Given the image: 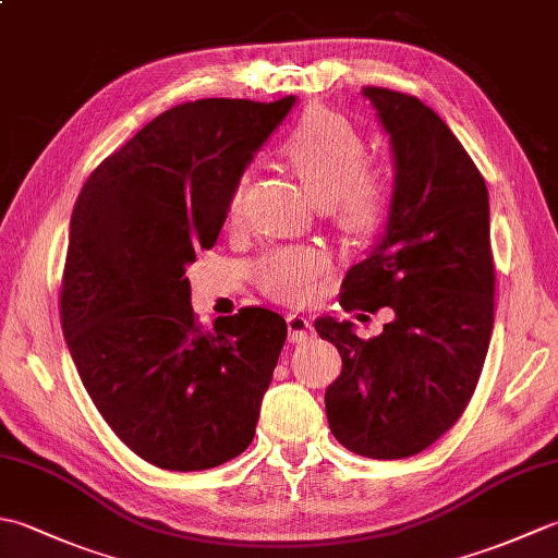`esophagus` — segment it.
I'll use <instances>...</instances> for the list:
<instances>
[{
	"label": "esophagus",
	"instance_id": "obj_1",
	"mask_svg": "<svg viewBox=\"0 0 558 558\" xmlns=\"http://www.w3.org/2000/svg\"><path fill=\"white\" fill-rule=\"evenodd\" d=\"M288 330H290V340L292 342H302L314 333L312 326V316L306 314H290L288 316Z\"/></svg>",
	"mask_w": 558,
	"mask_h": 558
}]
</instances>
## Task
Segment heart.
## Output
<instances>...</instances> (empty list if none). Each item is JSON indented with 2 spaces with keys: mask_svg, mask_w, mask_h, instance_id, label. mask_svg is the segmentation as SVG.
Listing matches in <instances>:
<instances>
[{
  "mask_svg": "<svg viewBox=\"0 0 558 558\" xmlns=\"http://www.w3.org/2000/svg\"><path fill=\"white\" fill-rule=\"evenodd\" d=\"M278 153L316 204H330L338 228L352 242H372L388 228L396 206L393 177L364 160L366 138L345 117L326 108L306 110L282 136ZM244 182V177H236L228 194L225 210L230 220L242 210ZM328 266L324 248L280 246L258 260L256 276L276 300L304 302Z\"/></svg>",
  "mask_w": 558,
  "mask_h": 558,
  "instance_id": "heart-1",
  "label": "heart"
}]
</instances>
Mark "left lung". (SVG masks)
Masks as SVG:
<instances>
[{"label": "left lung", "mask_w": 558, "mask_h": 558, "mask_svg": "<svg viewBox=\"0 0 558 558\" xmlns=\"http://www.w3.org/2000/svg\"><path fill=\"white\" fill-rule=\"evenodd\" d=\"M396 158V206L381 242L342 280L345 312L396 318L362 340L350 322L316 318L342 372L326 390L328 426L348 450L398 460L422 453L475 393L494 328L489 194L477 165L432 108L366 86Z\"/></svg>", "instance_id": "obj_1"}]
</instances>
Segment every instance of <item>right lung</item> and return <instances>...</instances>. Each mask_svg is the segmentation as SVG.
Wrapping results in <instances>:
<instances>
[{
	"label": "right lung",
	"mask_w": 558,
	"mask_h": 558,
	"mask_svg": "<svg viewBox=\"0 0 558 558\" xmlns=\"http://www.w3.org/2000/svg\"><path fill=\"white\" fill-rule=\"evenodd\" d=\"M292 105H177L90 172L71 213L59 294L71 360L110 429L156 468H216L254 438L286 318L244 306L206 330L184 270L216 244L234 180Z\"/></svg>",
	"instance_id": "right-lung-1"
}]
</instances>
